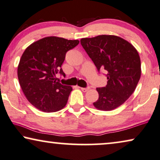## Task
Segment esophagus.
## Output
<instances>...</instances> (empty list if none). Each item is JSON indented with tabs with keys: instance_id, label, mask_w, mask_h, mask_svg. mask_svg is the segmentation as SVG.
<instances>
[{
	"instance_id": "1",
	"label": "esophagus",
	"mask_w": 160,
	"mask_h": 160,
	"mask_svg": "<svg viewBox=\"0 0 160 160\" xmlns=\"http://www.w3.org/2000/svg\"><path fill=\"white\" fill-rule=\"evenodd\" d=\"M79 88L82 89L83 92H87V91L89 90V87H86V88H84V87H79Z\"/></svg>"
}]
</instances>
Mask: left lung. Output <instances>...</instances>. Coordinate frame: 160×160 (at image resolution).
Masks as SVG:
<instances>
[{"instance_id":"8db88e82","label":"left lung","mask_w":160,"mask_h":160,"mask_svg":"<svg viewBox=\"0 0 160 160\" xmlns=\"http://www.w3.org/2000/svg\"><path fill=\"white\" fill-rule=\"evenodd\" d=\"M81 44L98 71L107 72V85L96 89L99 98L94 106L101 111L117 108L130 97L141 78L138 52L128 41L111 35L82 38Z\"/></svg>"}]
</instances>
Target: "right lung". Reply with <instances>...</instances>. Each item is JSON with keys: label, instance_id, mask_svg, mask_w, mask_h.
Listing matches in <instances>:
<instances>
[{"label": "right lung", "instance_id": "obj_1", "mask_svg": "<svg viewBox=\"0 0 160 160\" xmlns=\"http://www.w3.org/2000/svg\"><path fill=\"white\" fill-rule=\"evenodd\" d=\"M79 41L46 37L25 50L17 68L19 84L26 98L43 112H55L66 105L71 86L57 82L56 74L65 76L61 68L66 52Z\"/></svg>", "mask_w": 160, "mask_h": 160}]
</instances>
